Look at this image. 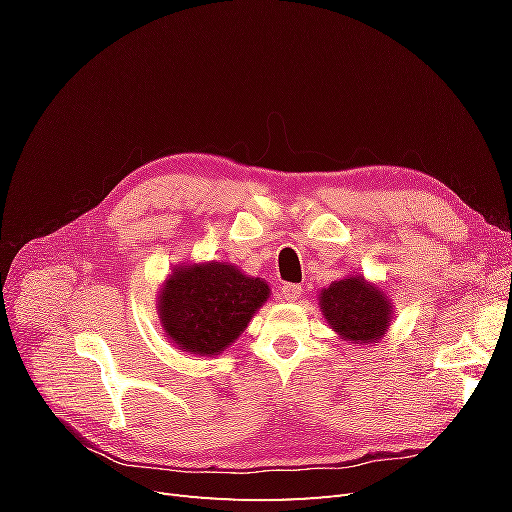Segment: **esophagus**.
<instances>
[{
    "label": "esophagus",
    "mask_w": 512,
    "mask_h": 512,
    "mask_svg": "<svg viewBox=\"0 0 512 512\" xmlns=\"http://www.w3.org/2000/svg\"><path fill=\"white\" fill-rule=\"evenodd\" d=\"M280 294H282V299H284V301L294 303V301H299V299H301L303 286H299V284H284V286L280 288Z\"/></svg>",
    "instance_id": "esophagus-1"
}]
</instances>
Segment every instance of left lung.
Instances as JSON below:
<instances>
[{"label": "left lung", "instance_id": "left-lung-1", "mask_svg": "<svg viewBox=\"0 0 512 512\" xmlns=\"http://www.w3.org/2000/svg\"><path fill=\"white\" fill-rule=\"evenodd\" d=\"M318 305L337 337L361 346L378 344L395 316L389 294L359 273L322 288Z\"/></svg>", "mask_w": 512, "mask_h": 512}]
</instances>
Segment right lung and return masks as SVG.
<instances>
[{
	"label": "right lung",
	"mask_w": 512,
	"mask_h": 512,
	"mask_svg": "<svg viewBox=\"0 0 512 512\" xmlns=\"http://www.w3.org/2000/svg\"><path fill=\"white\" fill-rule=\"evenodd\" d=\"M271 288L230 262H181L158 292L164 337L183 352L215 356L241 337Z\"/></svg>",
	"instance_id": "right-lung-1"
}]
</instances>
